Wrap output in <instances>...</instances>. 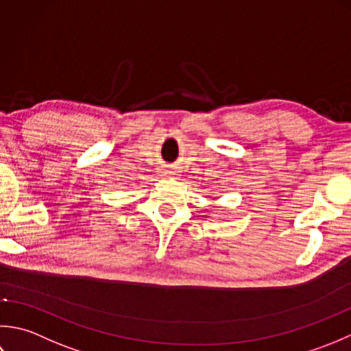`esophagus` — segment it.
I'll return each instance as SVG.
<instances>
[{
  "label": "esophagus",
  "instance_id": "obj_1",
  "mask_svg": "<svg viewBox=\"0 0 351 351\" xmlns=\"http://www.w3.org/2000/svg\"><path fill=\"white\" fill-rule=\"evenodd\" d=\"M162 174L167 176V177H176L177 176V171H176V168L165 167V168H163V171H162Z\"/></svg>",
  "mask_w": 351,
  "mask_h": 351
}]
</instances>
